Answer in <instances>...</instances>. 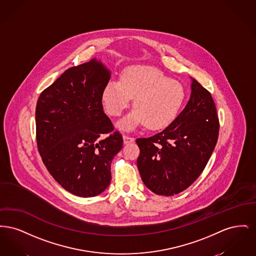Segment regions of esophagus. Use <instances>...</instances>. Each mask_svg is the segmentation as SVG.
Returning <instances> with one entry per match:
<instances>
[{"label": "esophagus", "instance_id": "obj_1", "mask_svg": "<svg viewBox=\"0 0 256 256\" xmlns=\"http://www.w3.org/2000/svg\"><path fill=\"white\" fill-rule=\"evenodd\" d=\"M122 138H124V144H128V143L134 142V137L128 136V135H126V134L122 136Z\"/></svg>", "mask_w": 256, "mask_h": 256}]
</instances>
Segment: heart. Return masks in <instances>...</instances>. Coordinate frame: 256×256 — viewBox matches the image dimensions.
<instances>
[{"label": "heart", "mask_w": 256, "mask_h": 256, "mask_svg": "<svg viewBox=\"0 0 256 256\" xmlns=\"http://www.w3.org/2000/svg\"><path fill=\"white\" fill-rule=\"evenodd\" d=\"M134 98L135 110L122 120L121 126L132 130L146 124L150 130H161L176 120L182 108L185 90L182 84L170 80L150 66L126 68L122 80H111L104 87L102 100L111 116H119Z\"/></svg>", "instance_id": "obj_1"}]
</instances>
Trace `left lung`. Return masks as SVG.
<instances>
[{"label":"left lung","instance_id":"left-lung-1","mask_svg":"<svg viewBox=\"0 0 256 256\" xmlns=\"http://www.w3.org/2000/svg\"><path fill=\"white\" fill-rule=\"evenodd\" d=\"M185 108L163 132L138 138L137 167L146 187L156 195H176L204 170L219 135L220 122L210 92L192 80Z\"/></svg>","mask_w":256,"mask_h":256}]
</instances>
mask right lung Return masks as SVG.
I'll use <instances>...</instances> for the list:
<instances>
[{"mask_svg":"<svg viewBox=\"0 0 256 256\" xmlns=\"http://www.w3.org/2000/svg\"><path fill=\"white\" fill-rule=\"evenodd\" d=\"M110 80V71L94 58L67 69L37 100L42 161L56 182L82 198L108 187L111 161L122 148V134L114 130L102 104Z\"/></svg>","mask_w":256,"mask_h":256,"instance_id":"right-lung-1","label":"right lung"}]
</instances>
